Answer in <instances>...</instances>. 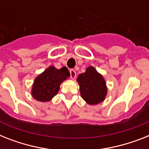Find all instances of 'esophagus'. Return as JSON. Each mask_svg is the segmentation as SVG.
I'll return each mask as SVG.
<instances>
[{"mask_svg": "<svg viewBox=\"0 0 149 149\" xmlns=\"http://www.w3.org/2000/svg\"><path fill=\"white\" fill-rule=\"evenodd\" d=\"M70 78L71 79H75L76 78V77H77V73H76V71L74 70H70Z\"/></svg>", "mask_w": 149, "mask_h": 149, "instance_id": "esophagus-1", "label": "esophagus"}]
</instances>
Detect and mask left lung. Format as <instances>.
Masks as SVG:
<instances>
[{
    "mask_svg": "<svg viewBox=\"0 0 149 149\" xmlns=\"http://www.w3.org/2000/svg\"><path fill=\"white\" fill-rule=\"evenodd\" d=\"M81 96L89 105L102 102L107 94L106 82L102 76L93 66H89L85 72L78 76Z\"/></svg>",
    "mask_w": 149,
    "mask_h": 149,
    "instance_id": "8db88e82",
    "label": "left lung"
}]
</instances>
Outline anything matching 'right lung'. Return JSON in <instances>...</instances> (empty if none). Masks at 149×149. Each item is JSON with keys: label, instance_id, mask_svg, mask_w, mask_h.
<instances>
[{"label": "right lung", "instance_id": "1", "mask_svg": "<svg viewBox=\"0 0 149 149\" xmlns=\"http://www.w3.org/2000/svg\"><path fill=\"white\" fill-rule=\"evenodd\" d=\"M70 76L66 67L57 70L50 66L35 79L33 85V97L37 101L47 102L57 94L60 85Z\"/></svg>", "mask_w": 149, "mask_h": 149}]
</instances>
